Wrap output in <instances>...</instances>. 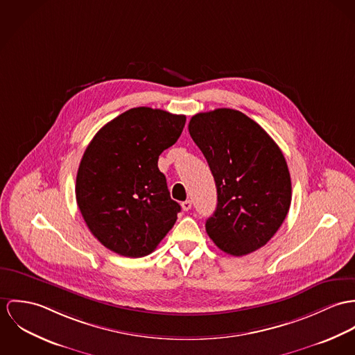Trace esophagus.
Returning <instances> with one entry per match:
<instances>
[{"mask_svg":"<svg viewBox=\"0 0 355 355\" xmlns=\"http://www.w3.org/2000/svg\"><path fill=\"white\" fill-rule=\"evenodd\" d=\"M181 207H182L184 211H189L192 208V201L191 200H185V201L181 202Z\"/></svg>","mask_w":355,"mask_h":355,"instance_id":"esophagus-1","label":"esophagus"}]
</instances>
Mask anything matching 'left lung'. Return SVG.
Returning a JSON list of instances; mask_svg holds the SVG:
<instances>
[{
  "label": "left lung",
  "instance_id": "obj_1",
  "mask_svg": "<svg viewBox=\"0 0 355 355\" xmlns=\"http://www.w3.org/2000/svg\"><path fill=\"white\" fill-rule=\"evenodd\" d=\"M188 129L218 192L207 234L233 256L264 246L291 204V180L280 148L257 122L233 109L198 113Z\"/></svg>",
  "mask_w": 355,
  "mask_h": 355
}]
</instances>
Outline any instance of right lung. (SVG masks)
<instances>
[{
  "label": "right lung",
  "instance_id": "obj_1",
  "mask_svg": "<svg viewBox=\"0 0 355 355\" xmlns=\"http://www.w3.org/2000/svg\"><path fill=\"white\" fill-rule=\"evenodd\" d=\"M185 121L135 107L107 122L85 148L76 201L89 232L112 252L147 256L174 226L181 207L170 197L158 159L178 140Z\"/></svg>",
  "mask_w": 355,
  "mask_h": 355
}]
</instances>
